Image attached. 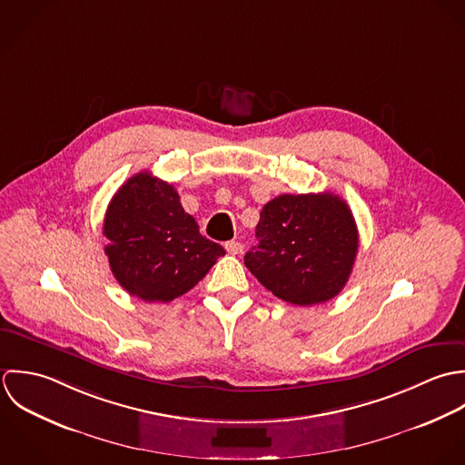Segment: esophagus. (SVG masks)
Listing matches in <instances>:
<instances>
[{"label":"esophagus","mask_w":465,"mask_h":465,"mask_svg":"<svg viewBox=\"0 0 465 465\" xmlns=\"http://www.w3.org/2000/svg\"><path fill=\"white\" fill-rule=\"evenodd\" d=\"M224 248H226V252H228L230 255H241V253L244 252V246H242V242H239V241H230V242L224 244Z\"/></svg>","instance_id":"obj_1"}]
</instances>
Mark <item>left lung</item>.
Wrapping results in <instances>:
<instances>
[{"instance_id":"left-lung-1","label":"left lung","mask_w":465,"mask_h":465,"mask_svg":"<svg viewBox=\"0 0 465 465\" xmlns=\"http://www.w3.org/2000/svg\"><path fill=\"white\" fill-rule=\"evenodd\" d=\"M259 244L244 255L246 268L280 300L314 305L347 283L358 253V226L336 193H282L264 204Z\"/></svg>"}]
</instances>
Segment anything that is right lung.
<instances>
[{
	"mask_svg": "<svg viewBox=\"0 0 465 465\" xmlns=\"http://www.w3.org/2000/svg\"><path fill=\"white\" fill-rule=\"evenodd\" d=\"M104 248L118 283L145 302H171L190 291L226 252L199 233L176 188L143 171L113 195Z\"/></svg>",
	"mask_w": 465,
	"mask_h": 465,
	"instance_id": "add662e5",
	"label": "right lung"
}]
</instances>
